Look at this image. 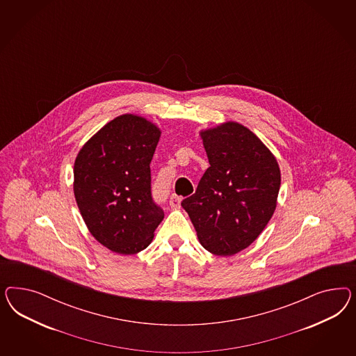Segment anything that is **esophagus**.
Instances as JSON below:
<instances>
[{"label": "esophagus", "mask_w": 356, "mask_h": 356, "mask_svg": "<svg viewBox=\"0 0 356 356\" xmlns=\"http://www.w3.org/2000/svg\"><path fill=\"white\" fill-rule=\"evenodd\" d=\"M180 202H181V198L179 197V195H176V194H172L171 197H170V205L172 209H180Z\"/></svg>", "instance_id": "obj_1"}]
</instances>
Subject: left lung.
Listing matches in <instances>:
<instances>
[{"label": "left lung", "instance_id": "left-lung-1", "mask_svg": "<svg viewBox=\"0 0 356 356\" xmlns=\"http://www.w3.org/2000/svg\"><path fill=\"white\" fill-rule=\"evenodd\" d=\"M161 130L122 115L87 140L74 163L81 216L100 244L120 254L149 247L164 211L151 195L150 163Z\"/></svg>", "mask_w": 356, "mask_h": 356}]
</instances>
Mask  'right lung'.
Returning <instances> with one entry per match:
<instances>
[{
    "mask_svg": "<svg viewBox=\"0 0 356 356\" xmlns=\"http://www.w3.org/2000/svg\"><path fill=\"white\" fill-rule=\"evenodd\" d=\"M201 137L210 167L181 206L206 250L232 256L249 247L274 214L280 167L259 137L237 122L201 131Z\"/></svg>",
    "mask_w": 356,
    "mask_h": 356,
    "instance_id": "add662e5",
    "label": "right lung"
}]
</instances>
